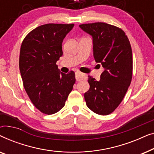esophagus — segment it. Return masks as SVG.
I'll use <instances>...</instances> for the list:
<instances>
[{
  "label": "esophagus",
  "mask_w": 154,
  "mask_h": 154,
  "mask_svg": "<svg viewBox=\"0 0 154 154\" xmlns=\"http://www.w3.org/2000/svg\"><path fill=\"white\" fill-rule=\"evenodd\" d=\"M85 78V75L83 74V73H81L77 71L75 72V79H76L77 81H80L81 80H83Z\"/></svg>",
  "instance_id": "esophagus-1"
}]
</instances>
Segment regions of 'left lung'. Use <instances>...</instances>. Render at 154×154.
Returning a JSON list of instances; mask_svg holds the SVG:
<instances>
[{"label":"left lung","instance_id":"obj_1","mask_svg":"<svg viewBox=\"0 0 154 154\" xmlns=\"http://www.w3.org/2000/svg\"><path fill=\"white\" fill-rule=\"evenodd\" d=\"M92 37L95 62L104 69L99 81L88 75L90 89L84 94L90 110L109 115L119 106L132 81V52L129 39L119 27L104 22L79 25Z\"/></svg>","mask_w":154,"mask_h":154}]
</instances>
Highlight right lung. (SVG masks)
I'll use <instances>...</instances> for the list:
<instances>
[{"label": "right lung", "instance_id": "add662e5", "mask_svg": "<svg viewBox=\"0 0 154 154\" xmlns=\"http://www.w3.org/2000/svg\"><path fill=\"white\" fill-rule=\"evenodd\" d=\"M74 24H47L29 33L20 48V71L24 89L36 109L45 114L58 112L75 82L73 71L59 70L62 44Z\"/></svg>", "mask_w": 154, "mask_h": 154}]
</instances>
